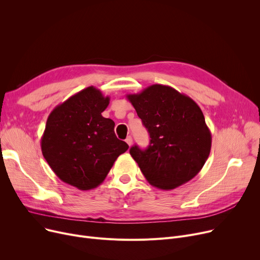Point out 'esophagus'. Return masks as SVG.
I'll return each mask as SVG.
<instances>
[{
	"label": "esophagus",
	"instance_id": "esophagus-1",
	"mask_svg": "<svg viewBox=\"0 0 260 260\" xmlns=\"http://www.w3.org/2000/svg\"><path fill=\"white\" fill-rule=\"evenodd\" d=\"M125 141H126V143H127L129 146L133 144V138L131 137V136H128V137L126 138V140H125Z\"/></svg>",
	"mask_w": 260,
	"mask_h": 260
}]
</instances>
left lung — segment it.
Masks as SVG:
<instances>
[{"label":"left lung","instance_id":"1","mask_svg":"<svg viewBox=\"0 0 260 260\" xmlns=\"http://www.w3.org/2000/svg\"><path fill=\"white\" fill-rule=\"evenodd\" d=\"M149 133V145L129 154L149 184L173 189L193 179L208 160L212 135L198 104L175 88L154 84L126 94Z\"/></svg>","mask_w":260,"mask_h":260}]
</instances>
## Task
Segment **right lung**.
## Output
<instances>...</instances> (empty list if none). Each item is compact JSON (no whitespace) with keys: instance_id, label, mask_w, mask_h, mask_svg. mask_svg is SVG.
<instances>
[{"instance_id":"right-lung-1","label":"right lung","mask_w":260,"mask_h":260,"mask_svg":"<svg viewBox=\"0 0 260 260\" xmlns=\"http://www.w3.org/2000/svg\"><path fill=\"white\" fill-rule=\"evenodd\" d=\"M109 104L100 89L88 86L52 109L41 149L59 178L81 190L100 185L128 145L115 135V122L101 114Z\"/></svg>"}]
</instances>
